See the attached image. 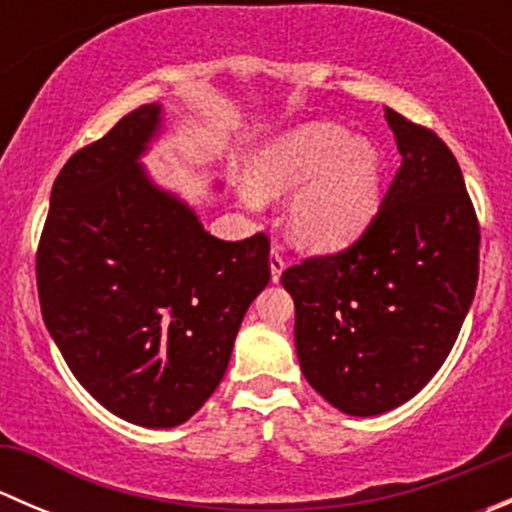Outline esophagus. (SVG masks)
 <instances>
[{
    "mask_svg": "<svg viewBox=\"0 0 512 512\" xmlns=\"http://www.w3.org/2000/svg\"><path fill=\"white\" fill-rule=\"evenodd\" d=\"M287 267V260H285V252H282V247L277 245H272V250H270V270H272V280H280V275H282V270H285Z\"/></svg>",
    "mask_w": 512,
    "mask_h": 512,
    "instance_id": "esophagus-1",
    "label": "esophagus"
}]
</instances>
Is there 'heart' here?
<instances>
[{"label":"heart","mask_w":512,"mask_h":512,"mask_svg":"<svg viewBox=\"0 0 512 512\" xmlns=\"http://www.w3.org/2000/svg\"><path fill=\"white\" fill-rule=\"evenodd\" d=\"M299 184L303 188L298 187ZM287 225L307 250L347 247L374 220L381 203V160L366 141H352L332 123H309L277 138L252 165L247 205L292 193Z\"/></svg>","instance_id":"obj_1"}]
</instances>
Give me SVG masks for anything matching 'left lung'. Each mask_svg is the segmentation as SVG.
<instances>
[{
  "mask_svg": "<svg viewBox=\"0 0 512 512\" xmlns=\"http://www.w3.org/2000/svg\"><path fill=\"white\" fill-rule=\"evenodd\" d=\"M386 121L401 165L374 220L282 272L304 379L349 416L396 409L433 379L478 285L480 225L456 156L394 108Z\"/></svg>",
  "mask_w": 512,
  "mask_h": 512,
  "instance_id": "8db88e82",
  "label": "left lung"
}]
</instances>
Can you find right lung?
<instances>
[{
  "instance_id": "obj_1",
  "label": "right lung",
  "mask_w": 512,
  "mask_h": 512,
  "mask_svg": "<svg viewBox=\"0 0 512 512\" xmlns=\"http://www.w3.org/2000/svg\"><path fill=\"white\" fill-rule=\"evenodd\" d=\"M158 123L148 103L66 160L36 250L64 361L98 404L146 428L180 426L210 399L270 282L265 232L218 240L143 173Z\"/></svg>"
}]
</instances>
